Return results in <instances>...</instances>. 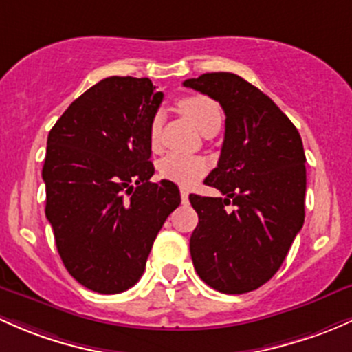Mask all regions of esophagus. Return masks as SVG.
Here are the masks:
<instances>
[{
    "mask_svg": "<svg viewBox=\"0 0 352 352\" xmlns=\"http://www.w3.org/2000/svg\"><path fill=\"white\" fill-rule=\"evenodd\" d=\"M180 197H182L184 204H187V202H188V192H187V188H180Z\"/></svg>",
    "mask_w": 352,
    "mask_h": 352,
    "instance_id": "esophagus-1",
    "label": "esophagus"
}]
</instances>
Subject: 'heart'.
I'll list each match as a JSON object with an SVG mask.
<instances>
[{"label": "heart", "mask_w": 352, "mask_h": 352, "mask_svg": "<svg viewBox=\"0 0 352 352\" xmlns=\"http://www.w3.org/2000/svg\"><path fill=\"white\" fill-rule=\"evenodd\" d=\"M180 109L187 114L188 120L197 126L201 133H210L212 129L221 128L223 123V113H221L219 104L214 99L207 98L202 94L187 96L180 99ZM162 124H164V114L157 113L150 121L148 126V142H150L151 150L160 148L162 138ZM207 164L201 157H187V155L168 153L158 162V172L166 180L179 184V186H192L197 182L206 173Z\"/></svg>", "instance_id": "heart-1"}]
</instances>
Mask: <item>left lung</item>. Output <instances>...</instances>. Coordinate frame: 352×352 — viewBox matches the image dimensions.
Returning <instances> with one entry per match:
<instances>
[{
    "label": "left lung",
    "instance_id": "1",
    "mask_svg": "<svg viewBox=\"0 0 352 352\" xmlns=\"http://www.w3.org/2000/svg\"><path fill=\"white\" fill-rule=\"evenodd\" d=\"M186 87L223 106L224 142L206 186L190 194L199 224L190 236L197 275L229 295L256 290L282 266L305 217V153L297 128L258 87L231 72L202 74Z\"/></svg>",
    "mask_w": 352,
    "mask_h": 352
}]
</instances>
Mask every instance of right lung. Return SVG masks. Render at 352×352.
Instances as JSON below:
<instances>
[{"label":"right lung","mask_w":352,"mask_h":352,"mask_svg":"<svg viewBox=\"0 0 352 352\" xmlns=\"http://www.w3.org/2000/svg\"><path fill=\"white\" fill-rule=\"evenodd\" d=\"M162 99L148 77H108L49 133L45 216L67 272L98 294H120L142 278L158 231L180 204L175 184L150 182L148 126Z\"/></svg>","instance_id":"add662e5"}]
</instances>
